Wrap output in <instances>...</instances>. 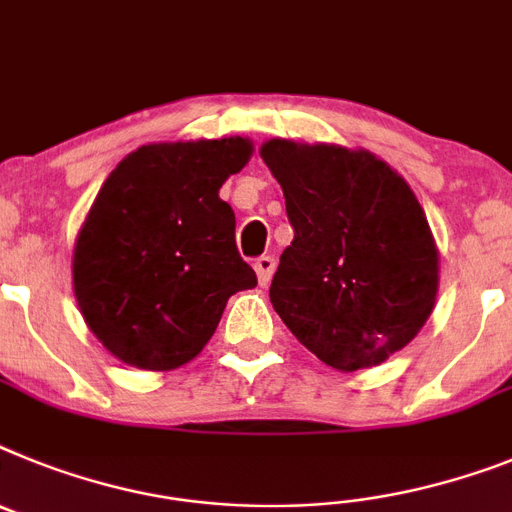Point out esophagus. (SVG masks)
I'll return each instance as SVG.
<instances>
[{"label": "esophagus", "instance_id": "obj_1", "mask_svg": "<svg viewBox=\"0 0 512 512\" xmlns=\"http://www.w3.org/2000/svg\"><path fill=\"white\" fill-rule=\"evenodd\" d=\"M274 266H277V261H274V256H259L256 259V264H253V269H256V277H259V285H269L272 282V274H274Z\"/></svg>", "mask_w": 512, "mask_h": 512}]
</instances>
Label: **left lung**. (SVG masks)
I'll return each mask as SVG.
<instances>
[{
	"label": "left lung",
	"mask_w": 512,
	"mask_h": 512,
	"mask_svg": "<svg viewBox=\"0 0 512 512\" xmlns=\"http://www.w3.org/2000/svg\"><path fill=\"white\" fill-rule=\"evenodd\" d=\"M261 157L295 230L269 287L274 310L331 368L381 365L419 334L438 295V248L417 196L365 150L272 139Z\"/></svg>",
	"instance_id": "1"
}]
</instances>
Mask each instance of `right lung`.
I'll return each instance as SVG.
<instances>
[{
  "label": "right lung",
  "instance_id": "add662e5",
  "mask_svg": "<svg viewBox=\"0 0 512 512\" xmlns=\"http://www.w3.org/2000/svg\"><path fill=\"white\" fill-rule=\"evenodd\" d=\"M251 157L243 137L144 144L95 196L74 246V295L111 355L142 370L194 360L227 298L256 287L220 186Z\"/></svg>",
  "mask_w": 512,
  "mask_h": 512
}]
</instances>
